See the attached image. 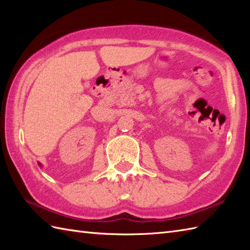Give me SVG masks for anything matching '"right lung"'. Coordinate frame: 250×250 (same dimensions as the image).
Listing matches in <instances>:
<instances>
[{
	"mask_svg": "<svg viewBox=\"0 0 250 250\" xmlns=\"http://www.w3.org/2000/svg\"><path fill=\"white\" fill-rule=\"evenodd\" d=\"M39 164H40V167H42V164H41V163H39Z\"/></svg>",
	"mask_w": 250,
	"mask_h": 250,
	"instance_id": "add662e5",
	"label": "right lung"
}]
</instances>
